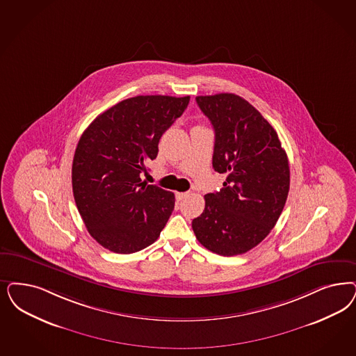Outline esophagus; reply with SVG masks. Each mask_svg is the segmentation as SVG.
I'll return each mask as SVG.
<instances>
[{
  "label": "esophagus",
  "instance_id": "esophagus-1",
  "mask_svg": "<svg viewBox=\"0 0 356 356\" xmlns=\"http://www.w3.org/2000/svg\"><path fill=\"white\" fill-rule=\"evenodd\" d=\"M186 196H188V192H177V193H176V200H177V201H181V200Z\"/></svg>",
  "mask_w": 356,
  "mask_h": 356
}]
</instances>
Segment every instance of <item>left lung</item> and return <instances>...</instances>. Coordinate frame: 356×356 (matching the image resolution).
Instances as JSON below:
<instances>
[{"label": "left lung", "instance_id": "left-lung-1", "mask_svg": "<svg viewBox=\"0 0 356 356\" xmlns=\"http://www.w3.org/2000/svg\"><path fill=\"white\" fill-rule=\"evenodd\" d=\"M216 133L213 168L225 173L220 192L208 193L192 221L201 245L223 257L245 254L273 229L289 192V163L275 129L245 98L198 96Z\"/></svg>", "mask_w": 356, "mask_h": 356}]
</instances>
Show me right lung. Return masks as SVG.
<instances>
[{
    "mask_svg": "<svg viewBox=\"0 0 356 356\" xmlns=\"http://www.w3.org/2000/svg\"><path fill=\"white\" fill-rule=\"evenodd\" d=\"M189 96H136L99 114L74 151V202L89 234L117 254L152 245L175 208V195L142 181L160 138L183 113Z\"/></svg>",
    "mask_w": 356,
    "mask_h": 356,
    "instance_id": "1",
    "label": "right lung"
}]
</instances>
